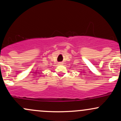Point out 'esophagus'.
<instances>
[{"label":"esophagus","instance_id":"1","mask_svg":"<svg viewBox=\"0 0 121 121\" xmlns=\"http://www.w3.org/2000/svg\"><path fill=\"white\" fill-rule=\"evenodd\" d=\"M59 65H63V62H59Z\"/></svg>","mask_w":121,"mask_h":121}]
</instances>
